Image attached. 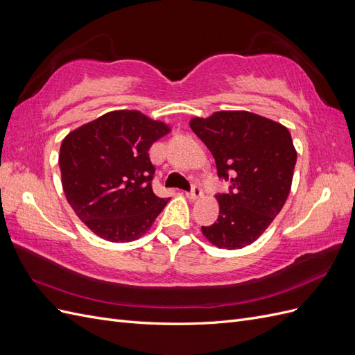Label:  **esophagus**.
Instances as JSON below:
<instances>
[{
	"label": "esophagus",
	"mask_w": 355,
	"mask_h": 355,
	"mask_svg": "<svg viewBox=\"0 0 355 355\" xmlns=\"http://www.w3.org/2000/svg\"><path fill=\"white\" fill-rule=\"evenodd\" d=\"M187 197L189 200H197V198L202 197V189L198 185H194L189 192H187Z\"/></svg>",
	"instance_id": "1"
}]
</instances>
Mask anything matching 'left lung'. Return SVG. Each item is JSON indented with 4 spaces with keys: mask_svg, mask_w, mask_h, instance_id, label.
Here are the masks:
<instances>
[{
    "mask_svg": "<svg viewBox=\"0 0 355 355\" xmlns=\"http://www.w3.org/2000/svg\"><path fill=\"white\" fill-rule=\"evenodd\" d=\"M189 125L216 161L230 191L218 194L219 216L201 231L219 249L252 244L283 209L292 187L296 149L288 130L247 111L192 118Z\"/></svg>",
    "mask_w": 355,
    "mask_h": 355,
    "instance_id": "1",
    "label": "left lung"
}]
</instances>
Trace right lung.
I'll return each mask as SVG.
<instances>
[{
	"label": "right lung",
	"mask_w": 355,
	"mask_h": 355,
	"mask_svg": "<svg viewBox=\"0 0 355 355\" xmlns=\"http://www.w3.org/2000/svg\"><path fill=\"white\" fill-rule=\"evenodd\" d=\"M170 132L139 111H112L71 132L60 145L62 187L75 214L101 239L144 235L168 198L153 191L151 145Z\"/></svg>",
	"instance_id": "1"
}]
</instances>
